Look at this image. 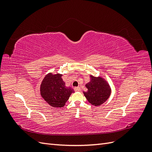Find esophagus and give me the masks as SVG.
Segmentation results:
<instances>
[{
  "instance_id": "1",
  "label": "esophagus",
  "mask_w": 152,
  "mask_h": 152,
  "mask_svg": "<svg viewBox=\"0 0 152 152\" xmlns=\"http://www.w3.org/2000/svg\"><path fill=\"white\" fill-rule=\"evenodd\" d=\"M74 89L75 90V91H80V87H75Z\"/></svg>"
}]
</instances>
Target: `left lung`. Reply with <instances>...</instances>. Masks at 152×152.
I'll use <instances>...</instances> for the list:
<instances>
[{"instance_id": "left-lung-1", "label": "left lung", "mask_w": 152, "mask_h": 152, "mask_svg": "<svg viewBox=\"0 0 152 152\" xmlns=\"http://www.w3.org/2000/svg\"><path fill=\"white\" fill-rule=\"evenodd\" d=\"M90 81L85 86L87 91L83 92L87 100L95 107L101 105L107 101L110 94L112 89L108 82L103 77H94L89 75Z\"/></svg>"}]
</instances>
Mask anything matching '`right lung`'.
<instances>
[{
    "instance_id": "right-lung-1",
    "label": "right lung",
    "mask_w": 152,
    "mask_h": 152,
    "mask_svg": "<svg viewBox=\"0 0 152 152\" xmlns=\"http://www.w3.org/2000/svg\"><path fill=\"white\" fill-rule=\"evenodd\" d=\"M74 90L66 87L59 73H48L41 82L40 94L45 102L54 108H61L65 105Z\"/></svg>"
}]
</instances>
